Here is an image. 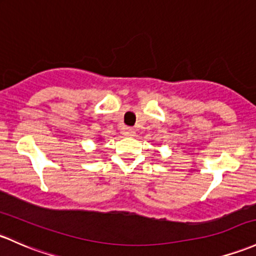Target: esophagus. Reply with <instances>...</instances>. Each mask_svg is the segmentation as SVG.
<instances>
[{"instance_id":"1","label":"esophagus","mask_w":256,"mask_h":256,"mask_svg":"<svg viewBox=\"0 0 256 256\" xmlns=\"http://www.w3.org/2000/svg\"><path fill=\"white\" fill-rule=\"evenodd\" d=\"M125 135H128V136H135L136 135V131L134 130V128H128L125 130Z\"/></svg>"}]
</instances>
